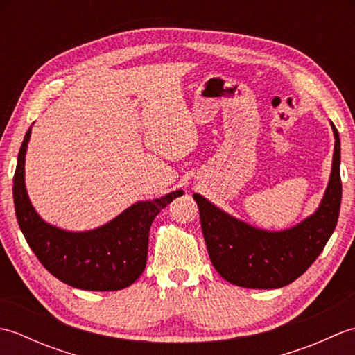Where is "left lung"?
<instances>
[{"label":"left lung","mask_w":355,"mask_h":355,"mask_svg":"<svg viewBox=\"0 0 355 355\" xmlns=\"http://www.w3.org/2000/svg\"><path fill=\"white\" fill-rule=\"evenodd\" d=\"M331 128L336 143L327 191L315 212L290 229L253 227L193 193L210 261L225 281L244 288H281L318 259L336 229L342 202L340 139L333 122Z\"/></svg>","instance_id":"left-lung-1"}]
</instances>
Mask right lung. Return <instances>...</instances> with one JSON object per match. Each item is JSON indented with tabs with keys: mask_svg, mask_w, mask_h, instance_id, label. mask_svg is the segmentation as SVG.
Segmentation results:
<instances>
[{
	"mask_svg": "<svg viewBox=\"0 0 355 355\" xmlns=\"http://www.w3.org/2000/svg\"><path fill=\"white\" fill-rule=\"evenodd\" d=\"M26 132L13 177V202L19 229L36 258L64 284L88 291H116L134 284L146 267L149 227L160 210L183 191L137 201L97 229L70 232L45 223L26 189Z\"/></svg>",
	"mask_w": 355,
	"mask_h": 355,
	"instance_id": "add662e5",
	"label": "right lung"
}]
</instances>
